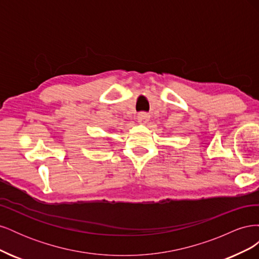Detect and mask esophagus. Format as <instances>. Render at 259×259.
Instances as JSON below:
<instances>
[{
  "label": "esophagus",
  "mask_w": 259,
  "mask_h": 259,
  "mask_svg": "<svg viewBox=\"0 0 259 259\" xmlns=\"http://www.w3.org/2000/svg\"><path fill=\"white\" fill-rule=\"evenodd\" d=\"M149 117H150V115H149V113H147V112H139L138 113V120H139V122H142V123H147V121L149 120Z\"/></svg>",
  "instance_id": "1"
}]
</instances>
